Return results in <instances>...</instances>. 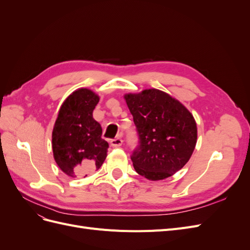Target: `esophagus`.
I'll return each instance as SVG.
<instances>
[{"instance_id": "esophagus-1", "label": "esophagus", "mask_w": 250, "mask_h": 250, "mask_svg": "<svg viewBox=\"0 0 250 250\" xmlns=\"http://www.w3.org/2000/svg\"><path fill=\"white\" fill-rule=\"evenodd\" d=\"M122 144H123V140L120 139V138L113 139V140L110 141V145L112 147H120V146H122Z\"/></svg>"}]
</instances>
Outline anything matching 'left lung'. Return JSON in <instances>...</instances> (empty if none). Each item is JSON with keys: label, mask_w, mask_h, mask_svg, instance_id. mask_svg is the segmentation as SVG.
Instances as JSON below:
<instances>
[{"label": "left lung", "mask_w": 250, "mask_h": 250, "mask_svg": "<svg viewBox=\"0 0 250 250\" xmlns=\"http://www.w3.org/2000/svg\"><path fill=\"white\" fill-rule=\"evenodd\" d=\"M140 145L133 151L134 170L149 180L172 176L190 160L197 143V125L183 103L156 88L126 94Z\"/></svg>", "instance_id": "left-lung-1"}]
</instances>
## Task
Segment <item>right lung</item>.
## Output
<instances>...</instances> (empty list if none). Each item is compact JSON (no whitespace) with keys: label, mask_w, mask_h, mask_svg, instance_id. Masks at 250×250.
<instances>
[{"label":"right lung","mask_w":250,"mask_h":250,"mask_svg":"<svg viewBox=\"0 0 250 250\" xmlns=\"http://www.w3.org/2000/svg\"><path fill=\"white\" fill-rule=\"evenodd\" d=\"M100 98L89 88H78L60 106L52 131L53 156L64 174L87 176L100 169L107 156L101 125L93 118Z\"/></svg>","instance_id":"right-lung-1"}]
</instances>
